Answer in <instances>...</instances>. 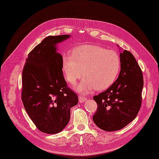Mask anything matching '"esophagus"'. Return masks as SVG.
<instances>
[{
	"label": "esophagus",
	"instance_id": "34e87169",
	"mask_svg": "<svg viewBox=\"0 0 159 159\" xmlns=\"http://www.w3.org/2000/svg\"><path fill=\"white\" fill-rule=\"evenodd\" d=\"M87 98H85V97H83V96H79V101L80 103H83L85 101H86Z\"/></svg>",
	"mask_w": 159,
	"mask_h": 159
}]
</instances>
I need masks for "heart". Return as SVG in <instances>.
Here are the masks:
<instances>
[{"label":"heart","mask_w":159,"mask_h":159,"mask_svg":"<svg viewBox=\"0 0 159 159\" xmlns=\"http://www.w3.org/2000/svg\"><path fill=\"white\" fill-rule=\"evenodd\" d=\"M61 67L66 80L73 85L84 77L76 90L86 93L94 89L102 91L112 86L120 69V59L116 52L103 47L84 44L73 48L71 55L64 54Z\"/></svg>","instance_id":"obj_1"}]
</instances>
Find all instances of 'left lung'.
<instances>
[{"mask_svg": "<svg viewBox=\"0 0 159 159\" xmlns=\"http://www.w3.org/2000/svg\"><path fill=\"white\" fill-rule=\"evenodd\" d=\"M120 57L119 77L108 89L93 98L98 104L93 120L107 132L119 130L128 125L136 117L142 104V70L130 52L121 50Z\"/></svg>", "mask_w": 159, "mask_h": 159, "instance_id": "left-lung-1", "label": "left lung"}]
</instances>
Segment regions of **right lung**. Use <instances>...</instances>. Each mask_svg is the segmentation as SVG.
Returning a JSON list of instances; mask_svg holds the SVG:
<instances>
[{
  "label": "right lung",
  "mask_w": 159,
  "mask_h": 159,
  "mask_svg": "<svg viewBox=\"0 0 159 159\" xmlns=\"http://www.w3.org/2000/svg\"><path fill=\"white\" fill-rule=\"evenodd\" d=\"M70 35L48 36L29 54L22 73L21 99L36 127L46 134L61 132L78 96L67 86L57 44Z\"/></svg>",
  "instance_id": "1"
}]
</instances>
